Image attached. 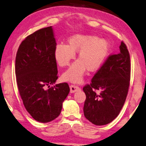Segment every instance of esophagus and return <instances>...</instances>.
Returning a JSON list of instances; mask_svg holds the SVG:
<instances>
[{
	"label": "esophagus",
	"instance_id": "34e87169",
	"mask_svg": "<svg viewBox=\"0 0 146 146\" xmlns=\"http://www.w3.org/2000/svg\"><path fill=\"white\" fill-rule=\"evenodd\" d=\"M70 92L71 93H74L75 92L80 90V88L78 86L74 85V84H72L70 86Z\"/></svg>",
	"mask_w": 146,
	"mask_h": 146
}]
</instances>
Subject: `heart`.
I'll return each mask as SVG.
<instances>
[{
    "mask_svg": "<svg viewBox=\"0 0 146 146\" xmlns=\"http://www.w3.org/2000/svg\"><path fill=\"white\" fill-rule=\"evenodd\" d=\"M110 44L107 40L92 35H75L68 39V45L58 44L54 49V58L60 67L68 66L75 52H79V60L72 65L62 76L64 81L78 82L86 72H95L102 66L110 52Z\"/></svg>",
    "mask_w": 146,
    "mask_h": 146,
    "instance_id": "heart-1",
    "label": "heart"
}]
</instances>
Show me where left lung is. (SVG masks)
Listing matches in <instances>:
<instances>
[{
    "label": "left lung",
    "mask_w": 146,
    "mask_h": 146,
    "mask_svg": "<svg viewBox=\"0 0 146 146\" xmlns=\"http://www.w3.org/2000/svg\"><path fill=\"white\" fill-rule=\"evenodd\" d=\"M119 48V53L110 54L90 84L83 88L86 96L84 116L96 125L113 121L119 115L127 97L131 72L130 54L123 41Z\"/></svg>",
    "instance_id": "8db88e82"
}]
</instances>
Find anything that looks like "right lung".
<instances>
[{
	"instance_id": "1",
	"label": "right lung",
	"mask_w": 146,
	"mask_h": 146,
	"mask_svg": "<svg viewBox=\"0 0 146 146\" xmlns=\"http://www.w3.org/2000/svg\"><path fill=\"white\" fill-rule=\"evenodd\" d=\"M56 46L52 27H44L23 40L16 56V82L25 108L44 123L58 117L70 92L66 82L46 89L58 78Z\"/></svg>"
}]
</instances>
